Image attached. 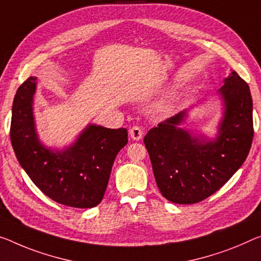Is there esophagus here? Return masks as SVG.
Here are the masks:
<instances>
[{"mask_svg":"<svg viewBox=\"0 0 261 261\" xmlns=\"http://www.w3.org/2000/svg\"><path fill=\"white\" fill-rule=\"evenodd\" d=\"M142 134H143V132H142V128L140 127V126H133L129 129V136L133 140H140L142 138Z\"/></svg>","mask_w":261,"mask_h":261,"instance_id":"1","label":"esophagus"}]
</instances>
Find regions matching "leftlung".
I'll return each instance as SVG.
<instances>
[{
	"mask_svg": "<svg viewBox=\"0 0 261 261\" xmlns=\"http://www.w3.org/2000/svg\"><path fill=\"white\" fill-rule=\"evenodd\" d=\"M219 92L225 112L215 141L192 138L178 126L186 111L149 129L143 142L164 198L177 204L202 202L219 190L250 153L253 114L250 87L236 71Z\"/></svg>",
	"mask_w": 261,
	"mask_h": 261,
	"instance_id": "8db88e82",
	"label": "left lung"
}]
</instances>
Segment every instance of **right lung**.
I'll use <instances>...</instances> for the list:
<instances>
[{"mask_svg":"<svg viewBox=\"0 0 261 261\" xmlns=\"http://www.w3.org/2000/svg\"><path fill=\"white\" fill-rule=\"evenodd\" d=\"M35 91L36 77H29L14 98L10 140L16 158L36 187L52 200L79 209L97 206L105 195L115 156L128 142L127 129L90 125L67 149H47L35 129Z\"/></svg>","mask_w":261,"mask_h":261,"instance_id":"right-lung-1","label":"right lung"}]
</instances>
